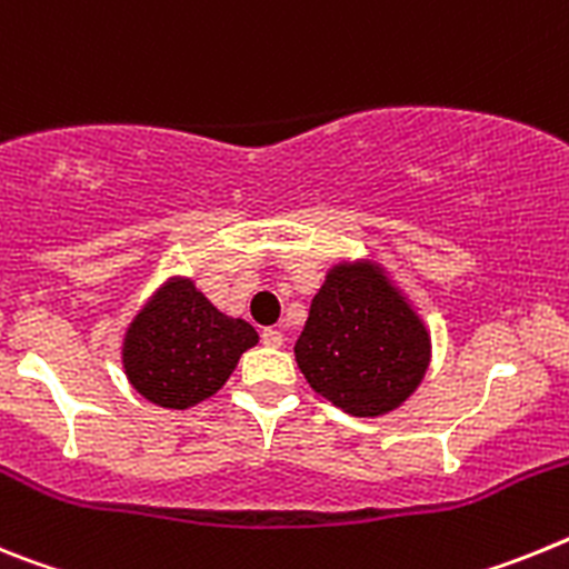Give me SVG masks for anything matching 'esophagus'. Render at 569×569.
<instances>
[{
	"mask_svg": "<svg viewBox=\"0 0 569 569\" xmlns=\"http://www.w3.org/2000/svg\"><path fill=\"white\" fill-rule=\"evenodd\" d=\"M261 341H264L268 347H281L284 336H281V330H276V328H264L261 330Z\"/></svg>",
	"mask_w": 569,
	"mask_h": 569,
	"instance_id": "1",
	"label": "esophagus"
}]
</instances>
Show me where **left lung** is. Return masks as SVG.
<instances>
[{
  "label": "left lung",
  "mask_w": 569,
  "mask_h": 569,
  "mask_svg": "<svg viewBox=\"0 0 569 569\" xmlns=\"http://www.w3.org/2000/svg\"><path fill=\"white\" fill-rule=\"evenodd\" d=\"M316 393L350 416H385L430 365L425 321L370 261L336 264L293 347Z\"/></svg>",
  "instance_id": "left-lung-1"
}]
</instances>
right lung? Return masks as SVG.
<instances>
[{
    "label": "right lung",
    "instance_id": "1",
    "mask_svg": "<svg viewBox=\"0 0 569 569\" xmlns=\"http://www.w3.org/2000/svg\"><path fill=\"white\" fill-rule=\"evenodd\" d=\"M256 341L248 321L219 313L190 279H173L128 328L122 365L144 399L184 410L213 396Z\"/></svg>",
    "mask_w": 569,
    "mask_h": 569
}]
</instances>
